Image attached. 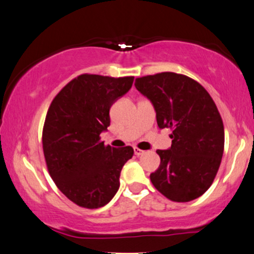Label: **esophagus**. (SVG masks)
I'll list each match as a JSON object with an SVG mask.
<instances>
[{"instance_id": "34e87169", "label": "esophagus", "mask_w": 254, "mask_h": 254, "mask_svg": "<svg viewBox=\"0 0 254 254\" xmlns=\"http://www.w3.org/2000/svg\"><path fill=\"white\" fill-rule=\"evenodd\" d=\"M133 151H135V155H136V156H140V155L144 154V151L140 150V149H138V148H135V149H133Z\"/></svg>"}]
</instances>
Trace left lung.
Returning <instances> with one entry per match:
<instances>
[{
    "label": "left lung",
    "mask_w": 254,
    "mask_h": 254,
    "mask_svg": "<svg viewBox=\"0 0 254 254\" xmlns=\"http://www.w3.org/2000/svg\"><path fill=\"white\" fill-rule=\"evenodd\" d=\"M135 86L150 100L160 129L172 127V146L157 150L161 163L150 174L169 200L188 202L210 187L224 154L225 131L215 103L193 79L173 72L137 78Z\"/></svg>",
    "instance_id": "1"
}]
</instances>
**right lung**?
<instances>
[{
    "mask_svg": "<svg viewBox=\"0 0 254 254\" xmlns=\"http://www.w3.org/2000/svg\"><path fill=\"white\" fill-rule=\"evenodd\" d=\"M133 77L81 74L52 102L42 132L48 172L67 198L84 208H99L119 188L131 146L112 148L99 135L110 125L112 104L132 86Z\"/></svg>",
    "mask_w": 254,
    "mask_h": 254,
    "instance_id": "right-lung-1",
    "label": "right lung"
}]
</instances>
